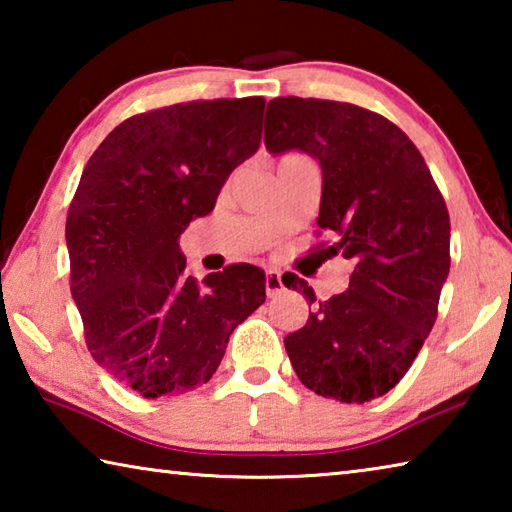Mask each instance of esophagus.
Wrapping results in <instances>:
<instances>
[{
    "mask_svg": "<svg viewBox=\"0 0 512 512\" xmlns=\"http://www.w3.org/2000/svg\"><path fill=\"white\" fill-rule=\"evenodd\" d=\"M264 284H266V296H268V298H273V296H277V293H282V291H284L282 273H280V271H275V268H268Z\"/></svg>",
    "mask_w": 512,
    "mask_h": 512,
    "instance_id": "34e87169",
    "label": "esophagus"
}]
</instances>
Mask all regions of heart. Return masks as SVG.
I'll use <instances>...</instances> for the list:
<instances>
[{
  "label": "heart",
  "mask_w": 512,
  "mask_h": 512,
  "mask_svg": "<svg viewBox=\"0 0 512 512\" xmlns=\"http://www.w3.org/2000/svg\"><path fill=\"white\" fill-rule=\"evenodd\" d=\"M287 158H298V155H287Z\"/></svg>",
  "instance_id": "obj_1"
}]
</instances>
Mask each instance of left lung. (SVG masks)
Segmentation results:
<instances>
[{"label":"left lung","instance_id":"1","mask_svg":"<svg viewBox=\"0 0 512 512\" xmlns=\"http://www.w3.org/2000/svg\"><path fill=\"white\" fill-rule=\"evenodd\" d=\"M264 144L298 149L323 171L318 228L336 232L332 255L352 259L350 289L318 302L284 348L309 391L363 404L395 388L438 316L449 275V214L427 162L393 121L341 101H268Z\"/></svg>","mask_w":512,"mask_h":512}]
</instances>
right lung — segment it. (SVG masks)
I'll use <instances>...</instances> for the list:
<instances>
[{"mask_svg": "<svg viewBox=\"0 0 512 512\" xmlns=\"http://www.w3.org/2000/svg\"><path fill=\"white\" fill-rule=\"evenodd\" d=\"M264 106L246 97L142 112L85 164L65 225L72 298L94 361L146 400L210 381L232 329L266 300L257 266L198 284L178 246L259 149Z\"/></svg>", "mask_w": 512, "mask_h": 512, "instance_id": "obj_1", "label": "right lung"}]
</instances>
